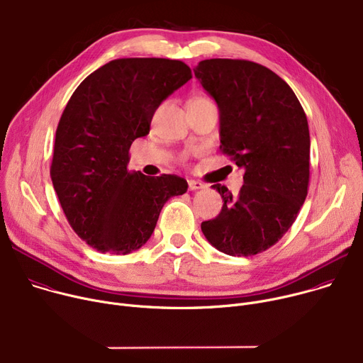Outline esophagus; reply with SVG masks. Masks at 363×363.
<instances>
[{
  "mask_svg": "<svg viewBox=\"0 0 363 363\" xmlns=\"http://www.w3.org/2000/svg\"><path fill=\"white\" fill-rule=\"evenodd\" d=\"M203 188H206V185L200 181H195V179L188 181V189L189 191H196V189H203Z\"/></svg>",
  "mask_w": 363,
  "mask_h": 363,
  "instance_id": "34e87169",
  "label": "esophagus"
}]
</instances>
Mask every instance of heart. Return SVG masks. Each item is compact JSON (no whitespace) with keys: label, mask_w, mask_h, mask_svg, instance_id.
I'll use <instances>...</instances> for the list:
<instances>
[{"label":"heart","mask_w":363,"mask_h":363,"mask_svg":"<svg viewBox=\"0 0 363 363\" xmlns=\"http://www.w3.org/2000/svg\"><path fill=\"white\" fill-rule=\"evenodd\" d=\"M194 100H200V98H194Z\"/></svg>","instance_id":"heart-1"}]
</instances>
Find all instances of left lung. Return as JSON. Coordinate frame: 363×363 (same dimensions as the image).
<instances>
[{
	"mask_svg": "<svg viewBox=\"0 0 363 363\" xmlns=\"http://www.w3.org/2000/svg\"><path fill=\"white\" fill-rule=\"evenodd\" d=\"M195 78L220 110V149L245 169L239 194L216 184L220 214L201 223L206 239L230 256L274 246L301 210L310 181V131L291 86L243 59H206Z\"/></svg>",
	"mask_w": 363,
	"mask_h": 363,
	"instance_id": "1",
	"label": "left lung"
}]
</instances>
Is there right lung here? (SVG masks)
<instances>
[{"label":"right lung","instance_id":"add662e5","mask_svg":"<svg viewBox=\"0 0 363 363\" xmlns=\"http://www.w3.org/2000/svg\"><path fill=\"white\" fill-rule=\"evenodd\" d=\"M192 78L162 57L116 59L88 75L59 120L50 177L74 232L101 253L127 255L152 236L162 207L188 189L184 178L128 172V150L149 135L160 103Z\"/></svg>","mask_w":363,"mask_h":363}]
</instances>
